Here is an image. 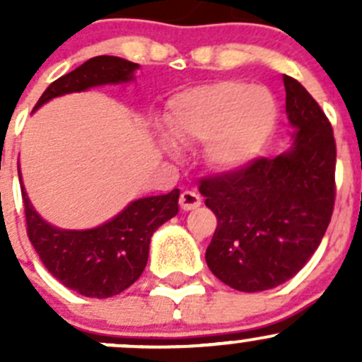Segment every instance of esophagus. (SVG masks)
Instances as JSON below:
<instances>
[{
  "mask_svg": "<svg viewBox=\"0 0 362 362\" xmlns=\"http://www.w3.org/2000/svg\"><path fill=\"white\" fill-rule=\"evenodd\" d=\"M202 204V198H199L198 192L194 191H184L180 194V206L184 210H194Z\"/></svg>",
  "mask_w": 362,
  "mask_h": 362,
  "instance_id": "esophagus-1",
  "label": "esophagus"
}]
</instances>
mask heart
Returning a JSON list of instances; mask_svg holds the SVG:
<instances>
[{
    "label": "heart",
    "instance_id": "b5f03b06",
    "mask_svg": "<svg viewBox=\"0 0 362 362\" xmlns=\"http://www.w3.org/2000/svg\"><path fill=\"white\" fill-rule=\"evenodd\" d=\"M279 126V105L266 87L221 80L175 94L168 103L166 152L206 144L204 159L215 171L235 173L264 154Z\"/></svg>",
    "mask_w": 362,
    "mask_h": 362
}]
</instances>
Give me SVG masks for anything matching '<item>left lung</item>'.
Wrapping results in <instances>:
<instances>
[{
    "mask_svg": "<svg viewBox=\"0 0 362 362\" xmlns=\"http://www.w3.org/2000/svg\"><path fill=\"white\" fill-rule=\"evenodd\" d=\"M284 86L291 147L199 185L217 217L206 264L242 293L293 279L319 249L333 214L337 145L331 124L298 80L284 75Z\"/></svg>",
    "mask_w": 362,
    "mask_h": 362,
    "instance_id": "obj_1",
    "label": "left lung"
}]
</instances>
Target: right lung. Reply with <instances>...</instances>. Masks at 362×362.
<instances>
[{
	"instance_id": "right-lung-1",
	"label": "right lung",
	"mask_w": 362,
	"mask_h": 362,
	"mask_svg": "<svg viewBox=\"0 0 362 362\" xmlns=\"http://www.w3.org/2000/svg\"><path fill=\"white\" fill-rule=\"evenodd\" d=\"M140 64L117 56H98L50 83L35 110L54 98L101 86L134 82ZM19 166V164H17ZM28 236L50 275L87 298H112L133 286L144 273L151 238L178 214L180 191L134 199L115 217L90 229H63L47 222L25 192L19 166Z\"/></svg>"
}]
</instances>
